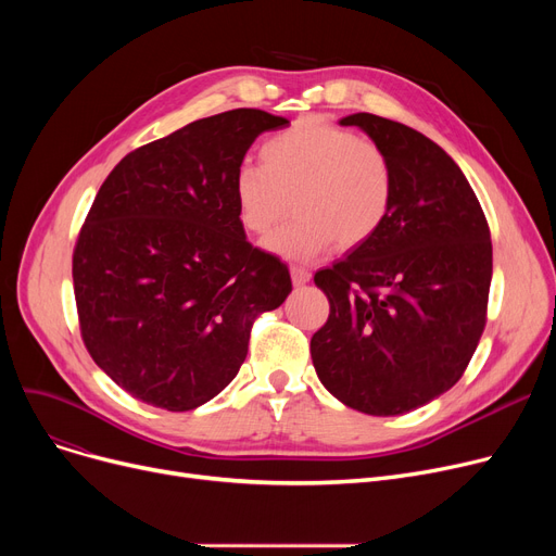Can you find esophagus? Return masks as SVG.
I'll use <instances>...</instances> for the list:
<instances>
[{
	"label": "esophagus",
	"instance_id": "esophagus-1",
	"mask_svg": "<svg viewBox=\"0 0 556 556\" xmlns=\"http://www.w3.org/2000/svg\"><path fill=\"white\" fill-rule=\"evenodd\" d=\"M290 277H293V283L295 286H304V283H308L311 281V270H306V268H300V266H293L290 268Z\"/></svg>",
	"mask_w": 556,
	"mask_h": 556
}]
</instances>
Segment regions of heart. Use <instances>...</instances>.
<instances>
[{
    "label": "heart",
    "instance_id": "heart-1",
    "mask_svg": "<svg viewBox=\"0 0 556 556\" xmlns=\"http://www.w3.org/2000/svg\"><path fill=\"white\" fill-rule=\"evenodd\" d=\"M263 164L243 162L231 191L241 225L263 237L293 198L295 218L263 243L288 261L352 250L383 227L394 200L388 155L369 139L319 116H304L261 146Z\"/></svg>",
    "mask_w": 556,
    "mask_h": 556
}]
</instances>
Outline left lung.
<instances>
[{
  "mask_svg": "<svg viewBox=\"0 0 556 556\" xmlns=\"http://www.w3.org/2000/svg\"><path fill=\"white\" fill-rule=\"evenodd\" d=\"M392 166L383 227L315 273L331 313L311 338L323 386L374 417L417 410L451 390L486 323L491 233L453 157L426 135L369 112L349 114Z\"/></svg>",
  "mask_w": 556,
  "mask_h": 556,
  "instance_id": "left-lung-1",
  "label": "left lung"
}]
</instances>
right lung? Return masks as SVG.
Instances as JSON below:
<instances>
[{"label":"right lung","instance_id":"obj_1","mask_svg":"<svg viewBox=\"0 0 556 556\" xmlns=\"http://www.w3.org/2000/svg\"><path fill=\"white\" fill-rule=\"evenodd\" d=\"M290 122L239 108L128 153L74 250L87 352L135 399L185 413L239 374L256 315L283 304L286 263L254 248L231 180L252 141Z\"/></svg>","mask_w":556,"mask_h":556}]
</instances>
